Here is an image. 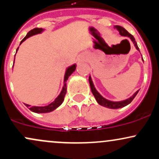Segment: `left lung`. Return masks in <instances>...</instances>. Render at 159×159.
<instances>
[{
  "mask_svg": "<svg viewBox=\"0 0 159 159\" xmlns=\"http://www.w3.org/2000/svg\"><path fill=\"white\" fill-rule=\"evenodd\" d=\"M114 28H116V30L120 32V35L129 37V39L132 40V42L133 43V44H134V47H135L137 50L140 52L139 48H138V44H137L135 41V39H134V37L132 35V34H129V33L128 32L125 28H123V27L121 26H119V25H116V26H114ZM89 82H90L91 91H92L93 94L96 102H97L100 105H102V106H104L105 107H107V108H111V109H117V108H120V107H123L126 106V105H129V104L132 102V100L134 99V97H135L136 95L138 94V93L139 92V90H137L136 92L134 93L132 96H131V97H129V98H127V99L125 100H123V101H120V102H113V101H110V100H107L106 98H104L103 96H102V95L100 94L97 90H96V89L94 87L93 83L92 78H91L90 75V77H89Z\"/></svg>",
  "mask_w": 159,
  "mask_h": 159,
  "instance_id": "1",
  "label": "left lung"
}]
</instances>
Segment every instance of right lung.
<instances>
[{"label":"right lung","mask_w":159,"mask_h":159,"mask_svg":"<svg viewBox=\"0 0 159 159\" xmlns=\"http://www.w3.org/2000/svg\"><path fill=\"white\" fill-rule=\"evenodd\" d=\"M43 31H44V29L43 28H37V27H36V28L33 29V30H30V31L27 33L26 36H25V37L21 41L20 45H21L24 41H25L27 38L30 37V36L34 35H36V34H41V33H43ZM18 50H19V48H18L17 50H16V52H17ZM75 69H76V64L70 66H69L68 68L66 69V72H65V75H64V81H63V88H62L61 93L58 95V96L55 98V99H54V102H52V103H50L49 105H46V106H30V105H27V104H25V105H26L27 107H29V109H30L31 111H33V112L37 113V114L52 112V111L55 110L56 108H57V107H59L62 103H63V100H64L65 95L66 93V81L68 80L69 76H70L71 75L75 72Z\"/></svg>","instance_id":"obj_1"}]
</instances>
